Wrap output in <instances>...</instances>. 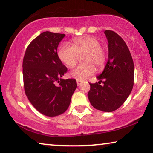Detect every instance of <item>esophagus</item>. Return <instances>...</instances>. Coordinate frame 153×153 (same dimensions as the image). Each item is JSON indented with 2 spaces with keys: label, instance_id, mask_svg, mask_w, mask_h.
<instances>
[{
  "label": "esophagus",
  "instance_id": "obj_1",
  "mask_svg": "<svg viewBox=\"0 0 153 153\" xmlns=\"http://www.w3.org/2000/svg\"><path fill=\"white\" fill-rule=\"evenodd\" d=\"M77 86H79L82 84V82L79 80H77Z\"/></svg>",
  "mask_w": 153,
  "mask_h": 153
}]
</instances>
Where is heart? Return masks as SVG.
I'll list each match as a JSON object with an SVG mask.
<instances>
[{"label": "heart", "mask_w": 153, "mask_h": 153, "mask_svg": "<svg viewBox=\"0 0 153 153\" xmlns=\"http://www.w3.org/2000/svg\"><path fill=\"white\" fill-rule=\"evenodd\" d=\"M83 56L84 63L74 68L69 72V76L77 80L83 81L93 75L95 67H102L105 62L106 52L100 46V42L93 36H84L73 40L72 45L63 43L58 50L59 59L67 67L76 64L79 56Z\"/></svg>", "instance_id": "b5f03b06"}]
</instances>
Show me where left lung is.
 Listing matches in <instances>:
<instances>
[{
  "label": "left lung",
  "mask_w": 153,
  "mask_h": 153,
  "mask_svg": "<svg viewBox=\"0 0 153 153\" xmlns=\"http://www.w3.org/2000/svg\"><path fill=\"white\" fill-rule=\"evenodd\" d=\"M104 34L108 42V60L103 72L97 77L98 83L90 84L88 97L97 110L111 112L124 103L132 91L134 65L125 41L112 30H107Z\"/></svg>",
  "instance_id": "1"
}]
</instances>
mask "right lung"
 <instances>
[{"instance_id": "right-lung-1", "label": "right lung", "mask_w": 153, "mask_h": 153, "mask_svg": "<svg viewBox=\"0 0 153 153\" xmlns=\"http://www.w3.org/2000/svg\"><path fill=\"white\" fill-rule=\"evenodd\" d=\"M65 36L42 33L29 44L23 59L26 95L36 110L50 117L67 110L77 88L76 79L62 78L67 69L59 59L57 48Z\"/></svg>"}]
</instances>
